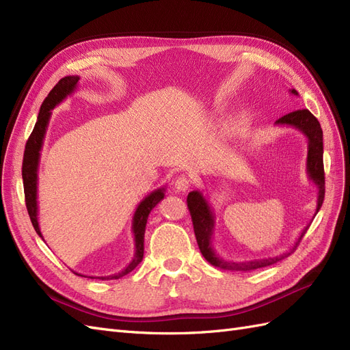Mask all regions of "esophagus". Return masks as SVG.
<instances>
[{"mask_svg":"<svg viewBox=\"0 0 350 350\" xmlns=\"http://www.w3.org/2000/svg\"><path fill=\"white\" fill-rule=\"evenodd\" d=\"M191 185V181H189V178L187 175H179L175 178L174 181V189L175 193H183L187 191V189Z\"/></svg>","mask_w":350,"mask_h":350,"instance_id":"obj_1","label":"esophagus"}]
</instances>
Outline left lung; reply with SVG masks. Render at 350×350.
<instances>
[{
  "label": "left lung",
  "mask_w": 350,
  "mask_h": 350,
  "mask_svg": "<svg viewBox=\"0 0 350 350\" xmlns=\"http://www.w3.org/2000/svg\"><path fill=\"white\" fill-rule=\"evenodd\" d=\"M291 94L298 96V92L295 89L289 90ZM276 125H286V126H293L298 131H301L306 139H308V154H306V175H308L310 181H312L319 189V194H317V208L315 215L319 213V210L323 204L324 200V165H323V130L319 120L308 111V109H299L293 111L288 115L282 116L276 122ZM187 203L189 208V215L193 219L194 225V234L198 243V248L203 254V257L211 264V266L224 269V270H232V271H250L261 267L271 266V264L283 260L284 257L291 256V254L298 247L302 237L305 235L308 226L304 228L298 241L295 242V245L288 251L283 252L280 256L276 257H269V258H258V260H250V261H229L220 258L216 250L213 248V239L215 234V213L211 211V207L208 201L203 196L201 191H191L187 197ZM314 215V216H315Z\"/></svg>",
  "instance_id": "8db88e82"
}]
</instances>
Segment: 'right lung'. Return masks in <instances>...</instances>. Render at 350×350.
I'll list each match as a JSON object with an SVG mask.
<instances>
[{
    "instance_id": "1",
    "label": "right lung",
    "mask_w": 350,
    "mask_h": 350,
    "mask_svg": "<svg viewBox=\"0 0 350 350\" xmlns=\"http://www.w3.org/2000/svg\"><path fill=\"white\" fill-rule=\"evenodd\" d=\"M79 80H80L79 76H67L64 79H61L55 84V88L49 92L44 103H42L35 129L31 131L29 140L26 143L25 156H23V167H22L25 198H26V207L29 211L31 225H33L36 234L40 238H44L40 234V228L38 221V167L40 161V150H42V146H44V139H45L46 129L52 115V109L64 100L68 94L74 93V90L77 89ZM163 197H165V187L154 189V191H152L149 196L140 201V204L137 206L134 211V217H133V234H134L135 250H134V257L131 262L122 271L115 273L112 276H103L99 279L102 280L120 279L125 276V274L133 271L142 262L143 254H144V232H146L147 217H149L153 207L161 203ZM79 276H81V274H79Z\"/></svg>"
}]
</instances>
